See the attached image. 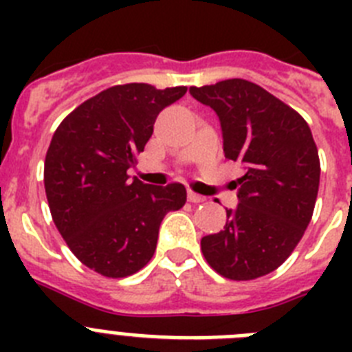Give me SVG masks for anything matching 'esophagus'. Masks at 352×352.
<instances>
[{"instance_id": "34e87169", "label": "esophagus", "mask_w": 352, "mask_h": 352, "mask_svg": "<svg viewBox=\"0 0 352 352\" xmlns=\"http://www.w3.org/2000/svg\"><path fill=\"white\" fill-rule=\"evenodd\" d=\"M188 201L194 204H199V203H204V201H206V197H204V195L195 194V192H192V190H188Z\"/></svg>"}]
</instances>
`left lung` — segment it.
<instances>
[{
	"instance_id": "obj_1",
	"label": "left lung",
	"mask_w": 352,
	"mask_h": 352,
	"mask_svg": "<svg viewBox=\"0 0 352 352\" xmlns=\"http://www.w3.org/2000/svg\"><path fill=\"white\" fill-rule=\"evenodd\" d=\"M219 114L226 158L241 162L239 204L201 250L219 275L254 280L275 272L303 238L316 206L321 164L309 123L257 84L227 79L190 88Z\"/></svg>"
}]
</instances>
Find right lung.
<instances>
[{
    "mask_svg": "<svg viewBox=\"0 0 352 352\" xmlns=\"http://www.w3.org/2000/svg\"><path fill=\"white\" fill-rule=\"evenodd\" d=\"M185 93L186 86L118 84L74 109L52 135L43 164L52 220L72 254L107 278L144 268L164 217L185 206L182 183L151 186L126 173L158 113Z\"/></svg>",
    "mask_w": 352,
    "mask_h": 352,
    "instance_id": "obj_1",
    "label": "right lung"
}]
</instances>
